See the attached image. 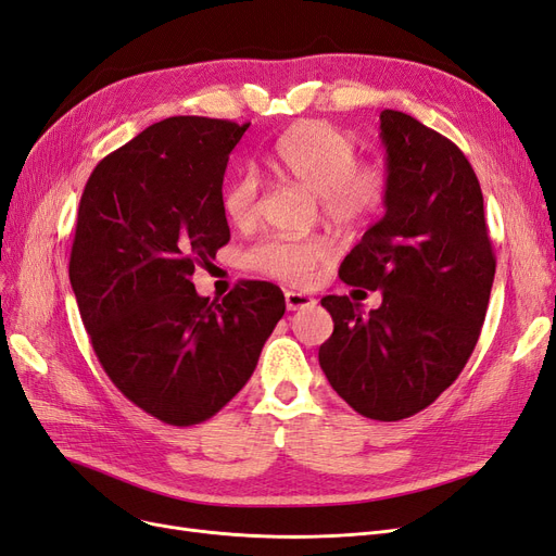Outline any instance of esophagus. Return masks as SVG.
<instances>
[{
    "label": "esophagus",
    "mask_w": 556,
    "mask_h": 556,
    "mask_svg": "<svg viewBox=\"0 0 556 556\" xmlns=\"http://www.w3.org/2000/svg\"><path fill=\"white\" fill-rule=\"evenodd\" d=\"M285 304H288V311H299V308H306V306H313L315 299L306 292H285Z\"/></svg>",
    "instance_id": "1"
}]
</instances>
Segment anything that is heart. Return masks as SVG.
<instances>
[{"mask_svg": "<svg viewBox=\"0 0 556 556\" xmlns=\"http://www.w3.org/2000/svg\"><path fill=\"white\" fill-rule=\"evenodd\" d=\"M268 166L282 178L317 194L325 220L341 229L366 225L382 208L390 178L378 162H357V146L348 131L325 121H301L285 129L268 150ZM260 180L252 172L231 176L223 190V211L233 227H250L257 217ZM329 257L317 237H268L252 245L245 264L252 271L290 285H306Z\"/></svg>", "mask_w": 556, "mask_h": 556, "instance_id": "1", "label": "heart"}]
</instances>
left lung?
<instances>
[{
  "mask_svg": "<svg viewBox=\"0 0 556 556\" xmlns=\"http://www.w3.org/2000/svg\"><path fill=\"white\" fill-rule=\"evenodd\" d=\"M380 139L390 190L384 215L343 260L352 288L380 290L362 313L325 296L333 333L319 366L359 415L396 422L425 410L457 380L484 323L496 260L478 176L450 139L384 109Z\"/></svg>",
  "mask_w": 556,
  "mask_h": 556,
  "instance_id": "1",
  "label": "left lung"
}]
</instances>
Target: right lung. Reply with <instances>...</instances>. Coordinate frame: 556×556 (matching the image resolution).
<instances>
[{"instance_id":"1","label":"right lung","mask_w":556,"mask_h":556,"mask_svg":"<svg viewBox=\"0 0 556 556\" xmlns=\"http://www.w3.org/2000/svg\"><path fill=\"white\" fill-rule=\"evenodd\" d=\"M245 125L176 115L94 166L80 197L70 280L97 359L131 403L199 425L241 392L285 313L274 282L199 296L194 266L229 241L223 180Z\"/></svg>"}]
</instances>
